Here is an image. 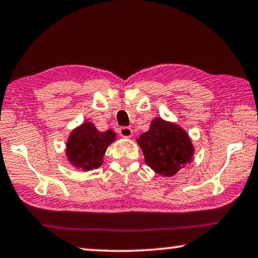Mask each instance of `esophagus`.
I'll return each mask as SVG.
<instances>
[{"label": "esophagus", "instance_id": "1", "mask_svg": "<svg viewBox=\"0 0 258 258\" xmlns=\"http://www.w3.org/2000/svg\"><path fill=\"white\" fill-rule=\"evenodd\" d=\"M118 134H120L122 137L129 138L133 136V129L129 128V126H121V128L118 129Z\"/></svg>", "mask_w": 258, "mask_h": 258}]
</instances>
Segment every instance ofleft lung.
Returning a JSON list of instances; mask_svg holds the SVG:
<instances>
[{
    "instance_id": "1",
    "label": "left lung",
    "mask_w": 258,
    "mask_h": 258,
    "mask_svg": "<svg viewBox=\"0 0 258 258\" xmlns=\"http://www.w3.org/2000/svg\"><path fill=\"white\" fill-rule=\"evenodd\" d=\"M137 143L143 150L145 163L156 173L171 177L191 162L194 148L187 134L174 123L157 117Z\"/></svg>"
}]
</instances>
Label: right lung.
<instances>
[{
    "label": "right lung",
    "mask_w": 258,
    "mask_h": 258,
    "mask_svg": "<svg viewBox=\"0 0 258 258\" xmlns=\"http://www.w3.org/2000/svg\"><path fill=\"white\" fill-rule=\"evenodd\" d=\"M116 135L113 130L99 132L91 122L74 129L66 144V156L77 169L89 171L102 165L103 156Z\"/></svg>",
    "instance_id": "right-lung-1"
}]
</instances>
